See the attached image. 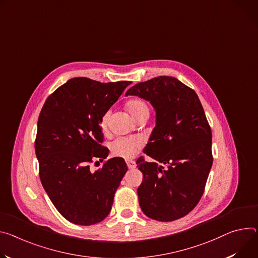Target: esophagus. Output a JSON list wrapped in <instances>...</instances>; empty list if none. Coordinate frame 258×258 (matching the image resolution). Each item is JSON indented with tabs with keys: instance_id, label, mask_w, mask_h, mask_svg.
Masks as SVG:
<instances>
[{
	"instance_id": "esophagus-1",
	"label": "esophagus",
	"mask_w": 258,
	"mask_h": 258,
	"mask_svg": "<svg viewBox=\"0 0 258 258\" xmlns=\"http://www.w3.org/2000/svg\"><path fill=\"white\" fill-rule=\"evenodd\" d=\"M126 165H127V168L128 169H134L136 167V162L134 160H130L127 159L126 160Z\"/></svg>"
}]
</instances>
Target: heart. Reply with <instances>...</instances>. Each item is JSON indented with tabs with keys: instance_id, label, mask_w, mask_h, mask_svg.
<instances>
[{
	"instance_id": "b5f03b06",
	"label": "heart",
	"mask_w": 258,
	"mask_h": 258,
	"mask_svg": "<svg viewBox=\"0 0 258 258\" xmlns=\"http://www.w3.org/2000/svg\"><path fill=\"white\" fill-rule=\"evenodd\" d=\"M128 113L137 120L141 116L149 114L148 105L140 99L130 100L126 104ZM110 118V111H107L101 118V124L103 128L107 127ZM142 146V140L138 137H122L117 138L111 143L110 148L115 156L122 158L133 157L137 151Z\"/></svg>"
}]
</instances>
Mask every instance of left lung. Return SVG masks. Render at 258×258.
Instances as JSON below:
<instances>
[{
	"instance_id": "left-lung-1",
	"label": "left lung",
	"mask_w": 258,
	"mask_h": 258,
	"mask_svg": "<svg viewBox=\"0 0 258 258\" xmlns=\"http://www.w3.org/2000/svg\"><path fill=\"white\" fill-rule=\"evenodd\" d=\"M125 96L149 101L156 118L137 167L143 181L137 190L143 213L158 221L188 214L200 202L213 163L212 133L196 91L177 78L159 76L131 87Z\"/></svg>"
}]
</instances>
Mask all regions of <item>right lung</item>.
<instances>
[{"label": "right lung", "mask_w": 258, "mask_h": 258, "mask_svg": "<svg viewBox=\"0 0 258 258\" xmlns=\"http://www.w3.org/2000/svg\"><path fill=\"white\" fill-rule=\"evenodd\" d=\"M131 83L70 79L47 98L41 110L35 142L41 183L70 222L96 224L110 213L126 163L121 157H113L95 172L89 163L108 156L109 150L102 146L101 118Z\"/></svg>", "instance_id": "1"}]
</instances>
